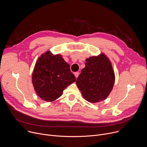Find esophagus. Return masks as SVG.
Here are the masks:
<instances>
[{
    "instance_id": "obj_1",
    "label": "esophagus",
    "mask_w": 147,
    "mask_h": 147,
    "mask_svg": "<svg viewBox=\"0 0 147 147\" xmlns=\"http://www.w3.org/2000/svg\"><path fill=\"white\" fill-rule=\"evenodd\" d=\"M74 75H75L76 77L77 78L78 76V75H79V72H76V73H74Z\"/></svg>"
}]
</instances>
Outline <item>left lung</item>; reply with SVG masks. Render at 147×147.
Listing matches in <instances>:
<instances>
[{
	"label": "left lung",
	"instance_id": "1",
	"mask_svg": "<svg viewBox=\"0 0 147 147\" xmlns=\"http://www.w3.org/2000/svg\"><path fill=\"white\" fill-rule=\"evenodd\" d=\"M76 84L83 97L91 102L105 99L111 92L115 82V74L111 63L103 54L86 60Z\"/></svg>",
	"mask_w": 147,
	"mask_h": 147
}]
</instances>
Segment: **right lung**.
I'll return each mask as SVG.
<instances>
[{
    "label": "right lung",
    "instance_id": "obj_1",
    "mask_svg": "<svg viewBox=\"0 0 147 147\" xmlns=\"http://www.w3.org/2000/svg\"><path fill=\"white\" fill-rule=\"evenodd\" d=\"M76 80L69 65L61 55H53L49 51L39 57L32 73V84L36 94L48 102L59 98Z\"/></svg>",
    "mask_w": 147,
    "mask_h": 147
}]
</instances>
